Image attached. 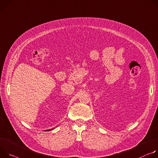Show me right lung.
Listing matches in <instances>:
<instances>
[{
  "label": "right lung",
  "mask_w": 158,
  "mask_h": 158,
  "mask_svg": "<svg viewBox=\"0 0 158 158\" xmlns=\"http://www.w3.org/2000/svg\"><path fill=\"white\" fill-rule=\"evenodd\" d=\"M49 131H50V130H49Z\"/></svg>",
  "instance_id": "right-lung-1"
}]
</instances>
